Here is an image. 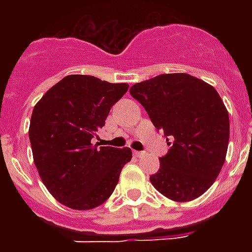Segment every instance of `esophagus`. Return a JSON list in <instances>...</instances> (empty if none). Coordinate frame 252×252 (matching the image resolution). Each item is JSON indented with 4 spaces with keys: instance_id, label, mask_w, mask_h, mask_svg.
Segmentation results:
<instances>
[{
    "instance_id": "1",
    "label": "esophagus",
    "mask_w": 252,
    "mask_h": 252,
    "mask_svg": "<svg viewBox=\"0 0 252 252\" xmlns=\"http://www.w3.org/2000/svg\"><path fill=\"white\" fill-rule=\"evenodd\" d=\"M133 154H135L136 157H142L145 153H144V151H133Z\"/></svg>"
}]
</instances>
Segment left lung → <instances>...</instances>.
<instances>
[{
  "label": "left lung",
  "instance_id": "1",
  "mask_svg": "<svg viewBox=\"0 0 252 252\" xmlns=\"http://www.w3.org/2000/svg\"><path fill=\"white\" fill-rule=\"evenodd\" d=\"M130 94L170 141L151 184L171 201L203 194L223 166L230 139L228 112L217 91L193 75L171 73L133 84Z\"/></svg>",
  "mask_w": 252,
  "mask_h": 252
}]
</instances>
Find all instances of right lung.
<instances>
[{
	"label": "right lung",
	"instance_id": "add662e5",
	"mask_svg": "<svg viewBox=\"0 0 252 252\" xmlns=\"http://www.w3.org/2000/svg\"><path fill=\"white\" fill-rule=\"evenodd\" d=\"M127 90V83L66 75L34 107L29 137L35 166L50 194L64 206L95 208L115 190L132 153L128 148H97L91 141Z\"/></svg>",
	"mask_w": 252,
	"mask_h": 252
}]
</instances>
